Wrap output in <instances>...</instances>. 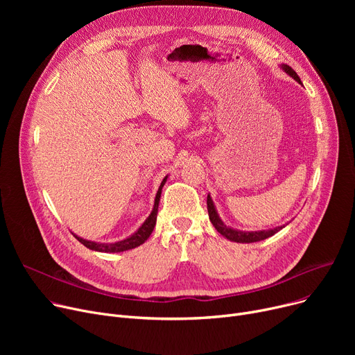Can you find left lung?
Wrapping results in <instances>:
<instances>
[{"mask_svg":"<svg viewBox=\"0 0 355 355\" xmlns=\"http://www.w3.org/2000/svg\"><path fill=\"white\" fill-rule=\"evenodd\" d=\"M282 69L289 74V76H292L296 82L301 83V79L300 76H297L296 71L289 67L288 64H284ZM207 210H209V217H210V221L213 223V226L216 227V230L221 234L225 236L226 239L232 240V241H237V243H253V241H260V240H265L270 236H273L275 233H277L281 229H284L285 226H281V227H276V229H272V230H260V232H239V230H233L230 229L229 226H226L225 223H223L216 211V207L213 204V200L210 196H207Z\"/></svg>","mask_w":355,"mask_h":355,"instance_id":"left-lung-1","label":"left lung"}]
</instances>
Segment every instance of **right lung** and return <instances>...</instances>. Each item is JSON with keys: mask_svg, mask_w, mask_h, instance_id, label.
I'll return each mask as SVG.
<instances>
[{"mask_svg": "<svg viewBox=\"0 0 355 355\" xmlns=\"http://www.w3.org/2000/svg\"><path fill=\"white\" fill-rule=\"evenodd\" d=\"M166 181V177L162 180L161 185H159V190L155 196V202H154V210L153 213L149 214V217L144 221V225L138 229V232H135L132 236H129L125 240L116 241V243H95V241H89L85 240L82 237H78L76 234H73L76 237L83 246H86L90 250H96V252H106V253H118V252H125L129 249H134L141 246L144 241L151 236L154 227H155V223H157V213H158V204H159V198H161V190L164 187V184Z\"/></svg>", "mask_w": 355, "mask_h": 355, "instance_id": "add662e5", "label": "right lung"}]
</instances>
